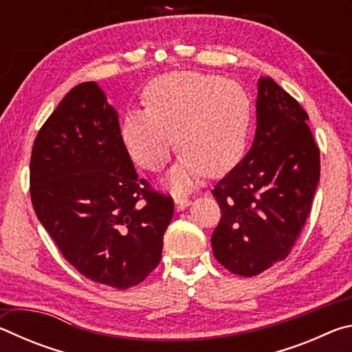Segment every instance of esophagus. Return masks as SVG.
Listing matches in <instances>:
<instances>
[{"mask_svg": "<svg viewBox=\"0 0 352 352\" xmlns=\"http://www.w3.org/2000/svg\"><path fill=\"white\" fill-rule=\"evenodd\" d=\"M190 204H192V200L188 199V197H182V195H178V197H175V208L177 211H182L184 210V208H188Z\"/></svg>", "mask_w": 352, "mask_h": 352, "instance_id": "esophagus-1", "label": "esophagus"}]
</instances>
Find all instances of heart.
<instances>
[{
    "instance_id": "heart-1",
    "label": "heart",
    "mask_w": 352,
    "mask_h": 352,
    "mask_svg": "<svg viewBox=\"0 0 352 352\" xmlns=\"http://www.w3.org/2000/svg\"><path fill=\"white\" fill-rule=\"evenodd\" d=\"M146 109L122 118L121 140L142 169L158 172L175 144L183 152L170 184L183 189L204 174L216 177L239 163L247 144L250 99L239 83L219 76L174 71L148 83Z\"/></svg>"
}]
</instances>
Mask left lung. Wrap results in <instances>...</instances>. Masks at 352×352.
<instances>
[{"label": "left lung", "mask_w": 352, "mask_h": 352, "mask_svg": "<svg viewBox=\"0 0 352 352\" xmlns=\"http://www.w3.org/2000/svg\"><path fill=\"white\" fill-rule=\"evenodd\" d=\"M307 119L296 99L261 77L253 146L211 190L222 211L212 252L234 275L270 269L300 237L320 182V148Z\"/></svg>", "instance_id": "8db88e82"}]
</instances>
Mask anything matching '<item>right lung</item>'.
Here are the masks:
<instances>
[{"label":"right lung","mask_w":352,"mask_h":352,"mask_svg":"<svg viewBox=\"0 0 352 352\" xmlns=\"http://www.w3.org/2000/svg\"><path fill=\"white\" fill-rule=\"evenodd\" d=\"M29 183L41 225L83 276L129 289L160 264L174 200L138 178L98 83L74 87L41 126Z\"/></svg>","instance_id":"right-lung-1"}]
</instances>
